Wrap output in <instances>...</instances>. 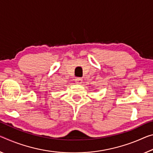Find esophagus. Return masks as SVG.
Masks as SVG:
<instances>
[{
	"label": "esophagus",
	"instance_id": "34e87169",
	"mask_svg": "<svg viewBox=\"0 0 153 153\" xmlns=\"http://www.w3.org/2000/svg\"><path fill=\"white\" fill-rule=\"evenodd\" d=\"M76 83L77 84H81L82 83V79L81 77H77L76 79Z\"/></svg>",
	"mask_w": 153,
	"mask_h": 153
}]
</instances>
